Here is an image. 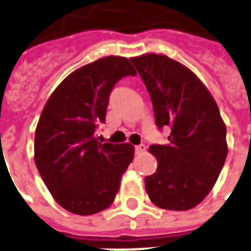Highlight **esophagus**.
Wrapping results in <instances>:
<instances>
[{
  "label": "esophagus",
  "mask_w": 251,
  "mask_h": 251,
  "mask_svg": "<svg viewBox=\"0 0 251 251\" xmlns=\"http://www.w3.org/2000/svg\"><path fill=\"white\" fill-rule=\"evenodd\" d=\"M144 151H146V146H143V144L135 147V152H136V154L144 153Z\"/></svg>",
  "instance_id": "obj_1"
}]
</instances>
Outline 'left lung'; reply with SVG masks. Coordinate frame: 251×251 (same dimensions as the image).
<instances>
[{
    "label": "left lung",
    "mask_w": 251,
    "mask_h": 251,
    "mask_svg": "<svg viewBox=\"0 0 251 251\" xmlns=\"http://www.w3.org/2000/svg\"><path fill=\"white\" fill-rule=\"evenodd\" d=\"M131 61L150 92L156 126L171 129L168 144L150 147L157 169L144 180L147 193L159 208H195L214 186L227 154L217 103L180 62L153 52Z\"/></svg>",
    "instance_id": "8db88e82"
}]
</instances>
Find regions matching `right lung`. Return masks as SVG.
<instances>
[{
  "label": "right lung",
  "mask_w": 251,
  "mask_h": 251,
  "mask_svg": "<svg viewBox=\"0 0 251 251\" xmlns=\"http://www.w3.org/2000/svg\"><path fill=\"white\" fill-rule=\"evenodd\" d=\"M136 71L123 56H105L63 79L43 107L35 129L34 160L45 185L66 210L90 216L114 202L135 148L99 143L116 83Z\"/></svg>",
  "instance_id": "right-lung-1"
}]
</instances>
